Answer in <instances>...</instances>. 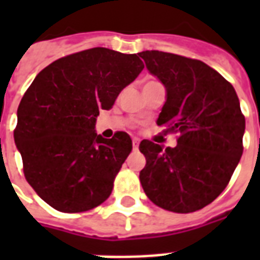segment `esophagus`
Here are the masks:
<instances>
[{
  "label": "esophagus",
  "instance_id": "obj_1",
  "mask_svg": "<svg viewBox=\"0 0 260 260\" xmlns=\"http://www.w3.org/2000/svg\"><path fill=\"white\" fill-rule=\"evenodd\" d=\"M139 143H140V139H139V138H134V139H132V146H134L135 150H136V148H138V147H139Z\"/></svg>",
  "mask_w": 260,
  "mask_h": 260
}]
</instances>
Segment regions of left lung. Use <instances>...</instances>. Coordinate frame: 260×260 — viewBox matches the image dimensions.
Instances as JSON below:
<instances>
[{"mask_svg":"<svg viewBox=\"0 0 260 260\" xmlns=\"http://www.w3.org/2000/svg\"><path fill=\"white\" fill-rule=\"evenodd\" d=\"M147 70L166 89L158 125L178 134L177 146L143 140L144 193L163 209L190 213L216 200L243 154L246 120L238 94L206 63L162 51H143Z\"/></svg>","mask_w":260,"mask_h":260,"instance_id":"1","label":"left lung"}]
</instances>
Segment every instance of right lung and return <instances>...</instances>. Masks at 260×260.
Segmentation results:
<instances>
[{"instance_id": "add662e5", "label": "right lung", "mask_w": 260, "mask_h": 260, "mask_svg": "<svg viewBox=\"0 0 260 260\" xmlns=\"http://www.w3.org/2000/svg\"><path fill=\"white\" fill-rule=\"evenodd\" d=\"M143 69L139 55L95 47L36 75L18 105L14 143L26 181L48 205L75 213L109 197L132 140L125 132L102 138L95 121Z\"/></svg>"}]
</instances>
